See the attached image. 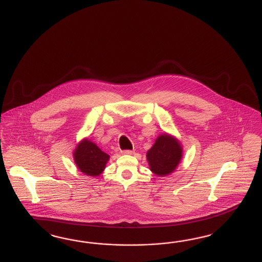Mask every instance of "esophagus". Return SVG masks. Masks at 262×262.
I'll list each match as a JSON object with an SVG mask.
<instances>
[{
    "mask_svg": "<svg viewBox=\"0 0 262 262\" xmlns=\"http://www.w3.org/2000/svg\"><path fill=\"white\" fill-rule=\"evenodd\" d=\"M121 153L123 154V155H133L134 151H132V150H124Z\"/></svg>",
    "mask_w": 262,
    "mask_h": 262,
    "instance_id": "esophagus-1",
    "label": "esophagus"
}]
</instances>
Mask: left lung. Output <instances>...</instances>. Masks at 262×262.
Segmentation results:
<instances>
[{"instance_id":"1","label":"left lung","mask_w":262,"mask_h":262,"mask_svg":"<svg viewBox=\"0 0 262 262\" xmlns=\"http://www.w3.org/2000/svg\"><path fill=\"white\" fill-rule=\"evenodd\" d=\"M182 152L180 142L175 137L161 135L146 155L151 171L161 177L170 174L180 163Z\"/></svg>"}]
</instances>
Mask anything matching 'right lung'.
I'll list each match as a JSON object with an SVG mask.
<instances>
[{"mask_svg":"<svg viewBox=\"0 0 262 262\" xmlns=\"http://www.w3.org/2000/svg\"><path fill=\"white\" fill-rule=\"evenodd\" d=\"M78 169L89 176H99L104 170L109 156L89 139H83L73 152Z\"/></svg>","mask_w":262,"mask_h":262,"instance_id":"add662e5","label":"right lung"}]
</instances>
